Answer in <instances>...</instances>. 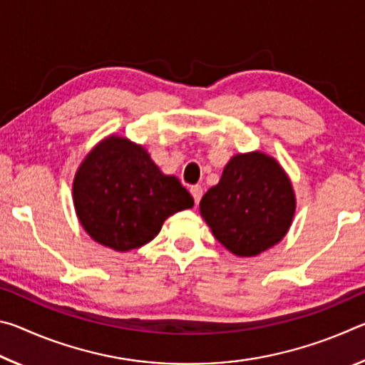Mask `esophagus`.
Masks as SVG:
<instances>
[{"instance_id":"obj_1","label":"esophagus","mask_w":365,"mask_h":365,"mask_svg":"<svg viewBox=\"0 0 365 365\" xmlns=\"http://www.w3.org/2000/svg\"><path fill=\"white\" fill-rule=\"evenodd\" d=\"M190 193H191V196H193V200L197 205V202H200V200H201V196H202V188L200 187V185H193V187L190 188Z\"/></svg>"}]
</instances>
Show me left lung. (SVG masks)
<instances>
[{
	"instance_id": "obj_1",
	"label": "left lung",
	"mask_w": 365,
	"mask_h": 365,
	"mask_svg": "<svg viewBox=\"0 0 365 365\" xmlns=\"http://www.w3.org/2000/svg\"><path fill=\"white\" fill-rule=\"evenodd\" d=\"M296 197L285 170L264 153L233 156L215 187L200 202L212 235L240 257H252L282 242L292 225Z\"/></svg>"
}]
</instances>
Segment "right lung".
<instances>
[{"instance_id": "right-lung-1", "label": "right lung", "mask_w": 365, "mask_h": 365, "mask_svg": "<svg viewBox=\"0 0 365 365\" xmlns=\"http://www.w3.org/2000/svg\"><path fill=\"white\" fill-rule=\"evenodd\" d=\"M72 196L85 232L120 252L150 243L169 215L195 205L178 178L164 175L143 146L115 135L80 164Z\"/></svg>"}]
</instances>
